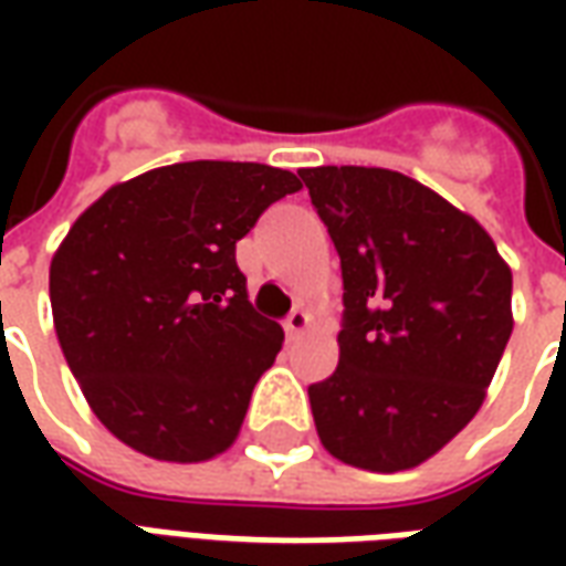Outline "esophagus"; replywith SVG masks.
Here are the masks:
<instances>
[{"label":"esophagus","instance_id":"esophagus-1","mask_svg":"<svg viewBox=\"0 0 566 566\" xmlns=\"http://www.w3.org/2000/svg\"><path fill=\"white\" fill-rule=\"evenodd\" d=\"M306 327H308V315L303 312V308H294V312L284 318V333H287V339H296V336L306 331Z\"/></svg>","mask_w":566,"mask_h":566}]
</instances>
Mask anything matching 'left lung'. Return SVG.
<instances>
[{
	"instance_id": "obj_1",
	"label": "left lung",
	"mask_w": 566,
	"mask_h": 566,
	"mask_svg": "<svg viewBox=\"0 0 566 566\" xmlns=\"http://www.w3.org/2000/svg\"><path fill=\"white\" fill-rule=\"evenodd\" d=\"M343 266L339 367L308 385L333 458L397 473L437 454L485 400L512 333V272L479 223L416 178L300 169Z\"/></svg>"
}]
</instances>
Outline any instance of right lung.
I'll return each mask as SVG.
<instances>
[{
    "label": "right lung",
    "mask_w": 566,
    "mask_h": 566,
    "mask_svg": "<svg viewBox=\"0 0 566 566\" xmlns=\"http://www.w3.org/2000/svg\"><path fill=\"white\" fill-rule=\"evenodd\" d=\"M300 178L263 163L193 160L115 185L51 260L60 348L120 442L209 461L239 433L282 324L248 303L235 242Z\"/></svg>",
    "instance_id": "add662e5"
}]
</instances>
